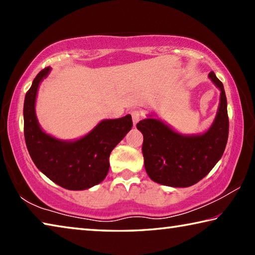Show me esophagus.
Returning <instances> with one entry per match:
<instances>
[{"label": "esophagus", "instance_id": "34e87169", "mask_svg": "<svg viewBox=\"0 0 255 255\" xmlns=\"http://www.w3.org/2000/svg\"><path fill=\"white\" fill-rule=\"evenodd\" d=\"M144 116V112L141 110H132L131 111V117H132V122H133V125H136L139 120L143 118Z\"/></svg>", "mask_w": 255, "mask_h": 255}]
</instances>
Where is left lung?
<instances>
[{
	"mask_svg": "<svg viewBox=\"0 0 255 255\" xmlns=\"http://www.w3.org/2000/svg\"><path fill=\"white\" fill-rule=\"evenodd\" d=\"M209 77L221 89V103L213 126L204 135L182 136L153 118L136 125L144 136L141 150L145 169L154 182L190 187L204 179L223 156L230 129L226 94L213 71Z\"/></svg>",
	"mask_w": 255,
	"mask_h": 255,
	"instance_id": "8db88e82",
	"label": "left lung"
}]
</instances>
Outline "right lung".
Returning <instances> with one entry per match:
<instances>
[{
    "label": "right lung",
    "mask_w": 255,
    "mask_h": 255,
    "mask_svg": "<svg viewBox=\"0 0 255 255\" xmlns=\"http://www.w3.org/2000/svg\"><path fill=\"white\" fill-rule=\"evenodd\" d=\"M49 70L48 66L38 73L25 93V145L36 166L53 182L67 190L89 189L105 180L109 171L110 153L132 127L131 116L103 120L85 137L71 143L47 135L38 125L34 101L40 81Z\"/></svg>",
    "instance_id": "right-lung-1"
}]
</instances>
